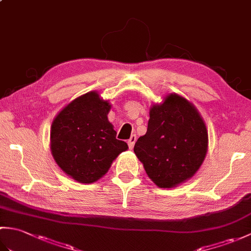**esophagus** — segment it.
Masks as SVG:
<instances>
[{"mask_svg":"<svg viewBox=\"0 0 251 251\" xmlns=\"http://www.w3.org/2000/svg\"><path fill=\"white\" fill-rule=\"evenodd\" d=\"M136 140H137V137H136V135H131V136H130V138H129V140L127 141V143H128V147H129V149H132V148H134Z\"/></svg>","mask_w":251,"mask_h":251,"instance_id":"1","label":"esophagus"}]
</instances>
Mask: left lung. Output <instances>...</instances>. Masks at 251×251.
<instances>
[{"mask_svg":"<svg viewBox=\"0 0 251 251\" xmlns=\"http://www.w3.org/2000/svg\"><path fill=\"white\" fill-rule=\"evenodd\" d=\"M207 150L204 119L193 103L176 93L151 106L148 130L134 148L148 177L162 189L175 188L193 177Z\"/></svg>","mask_w":251,"mask_h":251,"instance_id":"8db88e82","label":"left lung"}]
</instances>
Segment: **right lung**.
I'll use <instances>...</instances> for the list:
<instances>
[{
  "label": "right lung",
  "mask_w": 251,
  "mask_h": 251,
  "mask_svg": "<svg viewBox=\"0 0 251 251\" xmlns=\"http://www.w3.org/2000/svg\"><path fill=\"white\" fill-rule=\"evenodd\" d=\"M111 106L93 90L63 106L51 123V155L62 172L79 183L102 178L114 159L128 149L126 142L116 139L108 120Z\"/></svg>",
  "instance_id": "add662e5"
}]
</instances>
